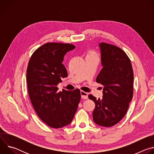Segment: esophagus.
Returning a JSON list of instances; mask_svg holds the SVG:
<instances>
[{
	"label": "esophagus",
	"instance_id": "esophagus-1",
	"mask_svg": "<svg viewBox=\"0 0 154 154\" xmlns=\"http://www.w3.org/2000/svg\"><path fill=\"white\" fill-rule=\"evenodd\" d=\"M80 94H81V97L82 99H88V94L87 93L83 91H80Z\"/></svg>",
	"mask_w": 154,
	"mask_h": 154
}]
</instances>
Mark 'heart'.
Here are the masks:
<instances>
[{
  "instance_id": "b5f03b06",
  "label": "heart",
  "mask_w": 154,
  "mask_h": 154,
  "mask_svg": "<svg viewBox=\"0 0 154 154\" xmlns=\"http://www.w3.org/2000/svg\"><path fill=\"white\" fill-rule=\"evenodd\" d=\"M86 57H97V54L94 51H91L88 52Z\"/></svg>"
}]
</instances>
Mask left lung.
Segmentation results:
<instances>
[{"mask_svg": "<svg viewBox=\"0 0 154 154\" xmlns=\"http://www.w3.org/2000/svg\"><path fill=\"white\" fill-rule=\"evenodd\" d=\"M102 69L96 82L103 86L102 99L91 94L95 103L93 112L94 122L103 127L118 123L126 114L133 97L134 72L130 60L120 48L101 42L99 44Z\"/></svg>", "mask_w": 154, "mask_h": 154, "instance_id": "1", "label": "left lung"}]
</instances>
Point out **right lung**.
Returning <instances> with one entry per match:
<instances>
[{
  "instance_id": "right-lung-1",
  "label": "right lung",
  "mask_w": 154,
  "mask_h": 154,
  "mask_svg": "<svg viewBox=\"0 0 154 154\" xmlns=\"http://www.w3.org/2000/svg\"><path fill=\"white\" fill-rule=\"evenodd\" d=\"M70 44L48 42L32 54L27 69V82L32 104L39 118L51 127L69 124L78 108L80 91L58 92L61 78L68 77L63 64L64 56L75 49Z\"/></svg>"
}]
</instances>
